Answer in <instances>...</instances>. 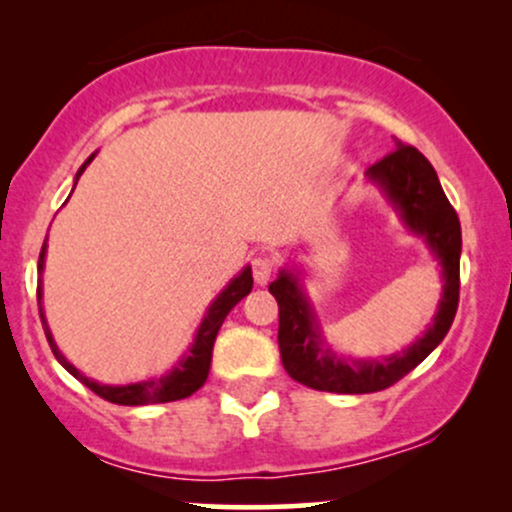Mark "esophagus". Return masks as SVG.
<instances>
[{"mask_svg":"<svg viewBox=\"0 0 512 512\" xmlns=\"http://www.w3.org/2000/svg\"><path fill=\"white\" fill-rule=\"evenodd\" d=\"M274 257L269 255H257L255 260H252V276H255V284H269V279L274 276Z\"/></svg>","mask_w":512,"mask_h":512,"instance_id":"esophagus-1","label":"esophagus"}]
</instances>
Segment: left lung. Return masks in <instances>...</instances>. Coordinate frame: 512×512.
Masks as SVG:
<instances>
[{"label": "left lung", "mask_w": 512, "mask_h": 512, "mask_svg": "<svg viewBox=\"0 0 512 512\" xmlns=\"http://www.w3.org/2000/svg\"><path fill=\"white\" fill-rule=\"evenodd\" d=\"M399 219L414 236H421L443 267V293L433 325L402 354L373 361H354L337 356L322 337L317 317L310 308L298 274L281 269L269 293L279 303V351L286 373L301 385L339 395H366L395 385L411 373L448 334L460 301V252L462 231L455 209L450 207L436 170L414 146L395 139V149L368 168Z\"/></svg>", "instance_id": "8db88e82"}]
</instances>
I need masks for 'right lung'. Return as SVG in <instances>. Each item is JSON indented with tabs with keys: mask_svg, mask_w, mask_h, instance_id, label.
<instances>
[{
	"mask_svg": "<svg viewBox=\"0 0 512 512\" xmlns=\"http://www.w3.org/2000/svg\"><path fill=\"white\" fill-rule=\"evenodd\" d=\"M96 156V154H93ZM93 156L86 158L84 166L79 168L76 173V180L81 178L88 163L93 161ZM45 248L48 245L43 243V250H40V260H38V272H43L45 267ZM252 291V269L245 267L231 284L223 289L219 296L214 298V303L209 305L207 315H204L202 325L195 334V342H192L187 354L182 356V361L175 366L170 373L161 375V378H151V380H142V383H129V385H101L96 380L86 378L79 368H74L67 358L62 356V351L57 349L55 339H52V332L45 322V313H43V286H38V308H40V320H43V330L45 337H48L52 354H55L57 361L62 363L69 373L74 375L79 383H84L88 390L96 392L98 397L108 399L113 404H122V407H142V404H163V402H175V399H185L207 383V375H209V366H211V351H214V342H216V334H219L223 320L226 315L231 313L233 305H238L243 301L245 296Z\"/></svg>",
	"mask_w": 512,
	"mask_h": 512,
	"instance_id": "obj_1",
	"label": "right lung"
}]
</instances>
